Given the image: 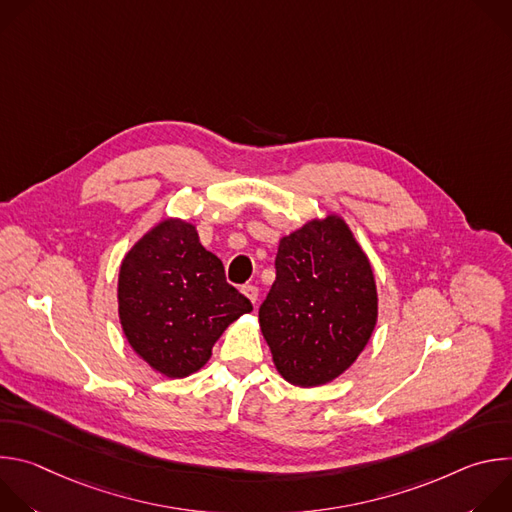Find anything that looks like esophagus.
<instances>
[{
  "label": "esophagus",
  "mask_w": 512,
  "mask_h": 512,
  "mask_svg": "<svg viewBox=\"0 0 512 512\" xmlns=\"http://www.w3.org/2000/svg\"><path fill=\"white\" fill-rule=\"evenodd\" d=\"M241 291L251 300V304H257V300H259V287L257 285H243Z\"/></svg>",
  "instance_id": "34e87169"
}]
</instances>
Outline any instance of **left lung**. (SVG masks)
Instances as JSON below:
<instances>
[{
    "label": "left lung",
    "instance_id": "left-lung-1",
    "mask_svg": "<svg viewBox=\"0 0 512 512\" xmlns=\"http://www.w3.org/2000/svg\"><path fill=\"white\" fill-rule=\"evenodd\" d=\"M377 316L371 261L342 216L281 237L259 326L287 383L318 387L340 377L371 340Z\"/></svg>",
    "mask_w": 512,
    "mask_h": 512
}]
</instances>
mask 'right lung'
<instances>
[{"label": "right lung", "mask_w": 512, "mask_h": 512, "mask_svg": "<svg viewBox=\"0 0 512 512\" xmlns=\"http://www.w3.org/2000/svg\"><path fill=\"white\" fill-rule=\"evenodd\" d=\"M117 302L129 346L170 379L200 371L229 324L253 310L182 218H164L127 251Z\"/></svg>", "instance_id": "1"}]
</instances>
